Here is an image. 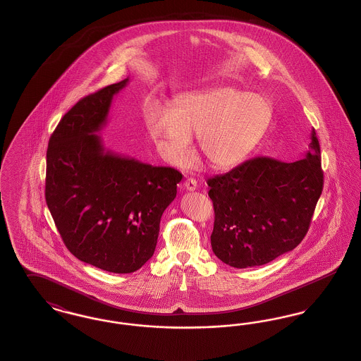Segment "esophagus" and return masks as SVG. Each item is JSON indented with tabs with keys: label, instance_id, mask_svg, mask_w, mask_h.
Listing matches in <instances>:
<instances>
[{
	"label": "esophagus",
	"instance_id": "esophagus-1",
	"mask_svg": "<svg viewBox=\"0 0 361 361\" xmlns=\"http://www.w3.org/2000/svg\"><path fill=\"white\" fill-rule=\"evenodd\" d=\"M184 187L187 190H196L197 188V183L195 178H187L185 183H184Z\"/></svg>",
	"mask_w": 361,
	"mask_h": 361
}]
</instances>
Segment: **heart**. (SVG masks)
I'll return each mask as SVG.
<instances>
[{
	"mask_svg": "<svg viewBox=\"0 0 361 361\" xmlns=\"http://www.w3.org/2000/svg\"><path fill=\"white\" fill-rule=\"evenodd\" d=\"M271 106L259 94L231 86L177 97L171 111L147 108L146 128L161 155L173 166H187L193 137L215 169L242 164L257 146L271 121Z\"/></svg>",
	"mask_w": 361,
	"mask_h": 361,
	"instance_id": "obj_1",
	"label": "heart"
}]
</instances>
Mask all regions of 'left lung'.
Masks as SVG:
<instances>
[{
	"instance_id": "left-lung-1",
	"label": "left lung",
	"mask_w": 361,
	"mask_h": 361,
	"mask_svg": "<svg viewBox=\"0 0 361 361\" xmlns=\"http://www.w3.org/2000/svg\"><path fill=\"white\" fill-rule=\"evenodd\" d=\"M310 139L303 158L257 157L207 181L215 211L211 246L224 264L259 267L305 238L324 188L315 130Z\"/></svg>"
}]
</instances>
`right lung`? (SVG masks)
I'll list each match as a JSON object with an SVG mask.
<instances>
[{
    "label": "right lung",
    "instance_id": "right-lung-1",
    "mask_svg": "<svg viewBox=\"0 0 361 361\" xmlns=\"http://www.w3.org/2000/svg\"><path fill=\"white\" fill-rule=\"evenodd\" d=\"M128 78L75 104L47 149L46 202L73 256L112 274L137 271L154 255L159 222L183 174L104 147L114 96Z\"/></svg>",
    "mask_w": 361,
    "mask_h": 361
}]
</instances>
